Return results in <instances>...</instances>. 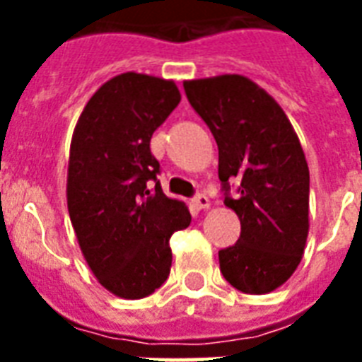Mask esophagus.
Masks as SVG:
<instances>
[{"label": "esophagus", "instance_id": "34e87169", "mask_svg": "<svg viewBox=\"0 0 362 362\" xmlns=\"http://www.w3.org/2000/svg\"><path fill=\"white\" fill-rule=\"evenodd\" d=\"M193 206L199 210H204V209H209L210 206V199L204 195V193H199L197 197L193 199Z\"/></svg>", "mask_w": 362, "mask_h": 362}]
</instances>
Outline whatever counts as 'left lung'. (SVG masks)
<instances>
[{"instance_id":"left-lung-1","label":"left lung","mask_w":362,"mask_h":362,"mask_svg":"<svg viewBox=\"0 0 362 362\" xmlns=\"http://www.w3.org/2000/svg\"><path fill=\"white\" fill-rule=\"evenodd\" d=\"M187 101L218 144L226 206L240 220V238L220 250L233 287L263 295L297 270L308 238L310 170L291 122L263 88L242 75L184 81ZM238 181L239 197L228 195Z\"/></svg>"}]
</instances>
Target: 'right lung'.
<instances>
[{"label": "right lung", "instance_id": "obj_1", "mask_svg": "<svg viewBox=\"0 0 362 362\" xmlns=\"http://www.w3.org/2000/svg\"><path fill=\"white\" fill-rule=\"evenodd\" d=\"M173 81L122 73L93 93L73 131L67 210L81 252L101 286L142 298L170 272V235L192 214L159 186L153 131L180 103ZM153 180V190L149 184Z\"/></svg>", "mask_w": 362, "mask_h": 362}]
</instances>
